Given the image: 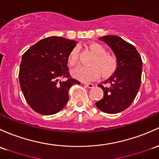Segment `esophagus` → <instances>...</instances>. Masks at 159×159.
Masks as SVG:
<instances>
[{
  "label": "esophagus",
  "mask_w": 159,
  "mask_h": 159,
  "mask_svg": "<svg viewBox=\"0 0 159 159\" xmlns=\"http://www.w3.org/2000/svg\"><path fill=\"white\" fill-rule=\"evenodd\" d=\"M84 85H85V87H87V88H93V84H91V83H85Z\"/></svg>",
  "instance_id": "esophagus-1"
}]
</instances>
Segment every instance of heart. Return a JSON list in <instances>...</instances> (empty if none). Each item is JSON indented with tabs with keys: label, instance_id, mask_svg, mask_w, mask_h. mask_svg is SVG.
Returning a JSON list of instances; mask_svg holds the SVG:
<instances>
[{
	"label": "heart",
	"instance_id": "b5f03b06",
	"mask_svg": "<svg viewBox=\"0 0 159 159\" xmlns=\"http://www.w3.org/2000/svg\"><path fill=\"white\" fill-rule=\"evenodd\" d=\"M87 49L93 55L90 60L88 67H81L72 72L73 76L82 81L96 79L101 75L102 79H108L114 75L119 67V61L116 56L106 52V49L98 43H90ZM79 51L77 47L70 51L67 58L68 65L71 68L78 66Z\"/></svg>",
	"mask_w": 159,
	"mask_h": 159
}]
</instances>
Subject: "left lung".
Returning <instances> with one entry per match:
<instances>
[{
    "label": "left lung",
    "mask_w": 159,
    "mask_h": 159,
    "mask_svg": "<svg viewBox=\"0 0 159 159\" xmlns=\"http://www.w3.org/2000/svg\"><path fill=\"white\" fill-rule=\"evenodd\" d=\"M111 48L119 61V67L113 76L105 81L103 98L95 103L98 108L107 113H117L126 110L136 98L141 84L143 61L139 53L130 43L117 36L99 38Z\"/></svg>",
    "instance_id": "8db88e82"
}]
</instances>
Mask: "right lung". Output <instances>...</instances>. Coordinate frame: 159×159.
<instances>
[{
  "label": "right lung",
  "instance_id": "obj_1",
  "mask_svg": "<svg viewBox=\"0 0 159 159\" xmlns=\"http://www.w3.org/2000/svg\"><path fill=\"white\" fill-rule=\"evenodd\" d=\"M76 43L74 40L50 36L32 46L23 55L20 84L34 111L43 115L58 113L68 103L69 88L80 84L70 76L67 66V58Z\"/></svg>",
  "mask_w": 159,
  "mask_h": 159
}]
</instances>
